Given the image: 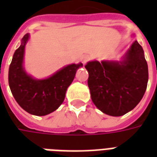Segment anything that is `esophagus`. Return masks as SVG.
I'll use <instances>...</instances> for the list:
<instances>
[{
    "label": "esophagus",
    "mask_w": 157,
    "mask_h": 157,
    "mask_svg": "<svg viewBox=\"0 0 157 157\" xmlns=\"http://www.w3.org/2000/svg\"><path fill=\"white\" fill-rule=\"evenodd\" d=\"M81 60H82L83 65H86V62L89 60V56H86H86H83Z\"/></svg>",
    "instance_id": "1"
}]
</instances>
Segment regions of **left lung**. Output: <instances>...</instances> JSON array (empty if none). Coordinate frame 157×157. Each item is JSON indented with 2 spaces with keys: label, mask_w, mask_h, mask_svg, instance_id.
<instances>
[{
  "label": "left lung",
  "mask_w": 157,
  "mask_h": 157,
  "mask_svg": "<svg viewBox=\"0 0 157 157\" xmlns=\"http://www.w3.org/2000/svg\"><path fill=\"white\" fill-rule=\"evenodd\" d=\"M88 84L92 100L110 116L127 113L143 98L148 82V65L138 42L132 44L123 61L88 62Z\"/></svg>",
  "instance_id": "8db88e82"
}]
</instances>
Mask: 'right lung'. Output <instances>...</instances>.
Instances as JSON below:
<instances>
[{
    "instance_id": "1",
    "label": "right lung",
    "mask_w": 157,
    "mask_h": 157,
    "mask_svg": "<svg viewBox=\"0 0 157 157\" xmlns=\"http://www.w3.org/2000/svg\"><path fill=\"white\" fill-rule=\"evenodd\" d=\"M29 38V33L23 36L22 44L13 55L9 67V86L17 102L26 112L36 116H44L55 111L64 102L66 90L82 64L67 65L47 79L33 78L26 73L22 66Z\"/></svg>"
}]
</instances>
